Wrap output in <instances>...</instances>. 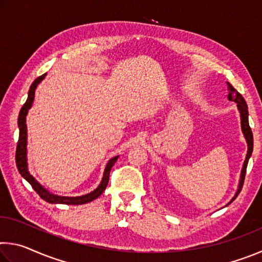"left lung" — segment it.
Returning a JSON list of instances; mask_svg holds the SVG:
<instances>
[{
	"instance_id": "obj_1",
	"label": "left lung",
	"mask_w": 262,
	"mask_h": 262,
	"mask_svg": "<svg viewBox=\"0 0 262 262\" xmlns=\"http://www.w3.org/2000/svg\"><path fill=\"white\" fill-rule=\"evenodd\" d=\"M228 99L231 100V101H234V103H237V107L239 110V113H241L242 130H243V134H244V136H245L246 142H247V154H246L245 162H244V165H243V168H242L241 180H239L237 193L234 194L232 200L229 202V203H231L234 200V199L238 196V194L241 193L242 187H243L244 179H245V174H246V167H247L248 159H250L252 151H253V134H252L250 123H248V108H247L246 101H245V99L243 98V96L239 94V92L230 83H228ZM229 203H228V205H229Z\"/></svg>"
}]
</instances>
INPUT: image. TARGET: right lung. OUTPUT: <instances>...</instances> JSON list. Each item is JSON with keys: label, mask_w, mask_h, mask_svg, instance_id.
I'll use <instances>...</instances> for the list:
<instances>
[{"label": "right lung", "mask_w": 262, "mask_h": 262, "mask_svg": "<svg viewBox=\"0 0 262 262\" xmlns=\"http://www.w3.org/2000/svg\"><path fill=\"white\" fill-rule=\"evenodd\" d=\"M46 74L41 75L38 78H35V81L31 84L28 99H26L25 104L21 107L19 115H18V128H19V139L18 143H17V149H16V165L18 168L20 176L28 181V183L32 186V188L39 194L42 200H45L48 203H61V205H84V203L91 202L96 200L97 198L100 196L101 193L104 192L106 186L108 184L110 179V172L111 168L114 165V163L118 161L119 156H115L111 158L108 163L106 164L103 179H101V183L99 184L98 187H97L94 192L82 195V196H60V195H55L48 192L46 188H43L42 186L35 180L32 176L30 174L29 168H28V158H26V144H28V128H26V115H28L29 110L32 106V103L34 100V92L35 89H37L38 84L40 83L43 78H45Z\"/></svg>", "instance_id": "right-lung-1"}]
</instances>
